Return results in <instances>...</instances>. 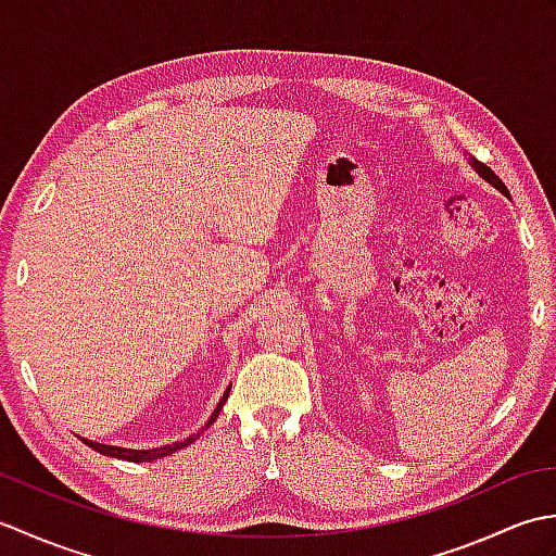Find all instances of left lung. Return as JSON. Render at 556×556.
Instances as JSON below:
<instances>
[{
  "mask_svg": "<svg viewBox=\"0 0 556 556\" xmlns=\"http://www.w3.org/2000/svg\"><path fill=\"white\" fill-rule=\"evenodd\" d=\"M468 162H470V167H473L476 169V174L478 176H482V179H485L490 186H494V188H497V191L500 193H504V195H509V188H506L504 184H502V179H500V176L497 174H494L490 167H488V164H482V162H478L473 155H468Z\"/></svg>",
  "mask_w": 556,
  "mask_h": 556,
  "instance_id": "1",
  "label": "left lung"
}]
</instances>
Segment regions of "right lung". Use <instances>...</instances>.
<instances>
[{
	"mask_svg": "<svg viewBox=\"0 0 556 556\" xmlns=\"http://www.w3.org/2000/svg\"><path fill=\"white\" fill-rule=\"evenodd\" d=\"M229 389H231V387H229ZM229 389H227V392H224V396L219 399L217 408L212 410V416H210V420L205 422V428H200L195 434L186 437L184 442L164 444V446H157V448H126V446H112V444H100V442L86 440V437H83V442H86L90 448H96V452L104 454V456H112V458H124V460H131V464H146V460L164 458V456H169V454H174V452H179V448H184V446H188V444H193V442L198 440V437H200V432L207 430L210 425L219 418V410L224 408V404H227V399H229Z\"/></svg>",
	"mask_w": 556,
	"mask_h": 556,
	"instance_id": "1",
	"label": "right lung"
}]
</instances>
